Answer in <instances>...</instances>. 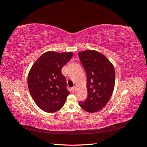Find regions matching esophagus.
Returning <instances> with one entry per match:
<instances>
[{"instance_id": "obj_1", "label": "esophagus", "mask_w": 147, "mask_h": 147, "mask_svg": "<svg viewBox=\"0 0 147 147\" xmlns=\"http://www.w3.org/2000/svg\"><path fill=\"white\" fill-rule=\"evenodd\" d=\"M75 86H74V87H72V88H71V91H72V92L75 91Z\"/></svg>"}]
</instances>
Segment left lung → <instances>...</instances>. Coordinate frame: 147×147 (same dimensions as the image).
Here are the masks:
<instances>
[{
	"label": "left lung",
	"instance_id": "8db88e82",
	"mask_svg": "<svg viewBox=\"0 0 147 147\" xmlns=\"http://www.w3.org/2000/svg\"><path fill=\"white\" fill-rule=\"evenodd\" d=\"M87 75L88 97L79 105L88 112H98L108 103L114 90L115 72L113 64L102 53L95 50L78 53Z\"/></svg>",
	"mask_w": 147,
	"mask_h": 147
}]
</instances>
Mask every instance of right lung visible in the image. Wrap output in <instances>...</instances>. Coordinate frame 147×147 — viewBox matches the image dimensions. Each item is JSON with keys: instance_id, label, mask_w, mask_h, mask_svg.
I'll list each match as a JSON object with an SVG mask.
<instances>
[{"instance_id": "add662e5", "label": "right lung", "mask_w": 147, "mask_h": 147, "mask_svg": "<svg viewBox=\"0 0 147 147\" xmlns=\"http://www.w3.org/2000/svg\"><path fill=\"white\" fill-rule=\"evenodd\" d=\"M73 55L72 52H46L29 71L28 84L30 94L38 107L46 112L60 110L70 94L61 69Z\"/></svg>"}]
</instances>
